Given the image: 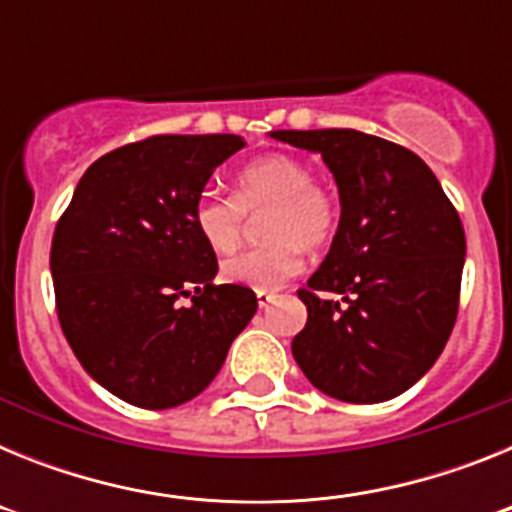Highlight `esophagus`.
I'll return each instance as SVG.
<instances>
[{
	"mask_svg": "<svg viewBox=\"0 0 512 512\" xmlns=\"http://www.w3.org/2000/svg\"><path fill=\"white\" fill-rule=\"evenodd\" d=\"M274 292H256V300H259V307H269V302H274Z\"/></svg>",
	"mask_w": 512,
	"mask_h": 512,
	"instance_id": "esophagus-1",
	"label": "esophagus"
}]
</instances>
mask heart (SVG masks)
Wrapping results in <instances>:
<instances>
[{
	"label": "heart",
	"mask_w": 512,
	"mask_h": 512,
	"mask_svg": "<svg viewBox=\"0 0 512 512\" xmlns=\"http://www.w3.org/2000/svg\"><path fill=\"white\" fill-rule=\"evenodd\" d=\"M264 212L261 230L269 243L223 261V279L274 292L302 269V246L318 248L330 241L338 225L336 197L315 182L310 164L289 153H269L235 174V200L205 192L192 207V225L205 246L230 253L241 241L243 210Z\"/></svg>",
	"instance_id": "1"
}]
</instances>
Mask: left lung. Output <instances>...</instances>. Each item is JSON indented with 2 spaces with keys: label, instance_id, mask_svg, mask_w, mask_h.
Masks as SVG:
<instances>
[{
  "label": "left lung",
  "instance_id": "8db88e82",
  "mask_svg": "<svg viewBox=\"0 0 512 512\" xmlns=\"http://www.w3.org/2000/svg\"><path fill=\"white\" fill-rule=\"evenodd\" d=\"M320 153L341 220L328 256L297 295L307 323L292 354L312 387L356 405L392 400L449 341L467 241L459 212L420 156L359 130H274Z\"/></svg>",
  "mask_w": 512,
  "mask_h": 512
}]
</instances>
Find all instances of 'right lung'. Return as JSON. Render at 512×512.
Segmentation results:
<instances>
[{
    "label": "right lung",
    "instance_id": "obj_1",
    "mask_svg": "<svg viewBox=\"0 0 512 512\" xmlns=\"http://www.w3.org/2000/svg\"><path fill=\"white\" fill-rule=\"evenodd\" d=\"M243 146L241 135L122 146L89 166L58 220L51 274L63 336L89 377L135 408L200 395L259 307L253 289L212 284L215 251L192 225L212 171Z\"/></svg>",
    "mask_w": 512,
    "mask_h": 512
}]
</instances>
